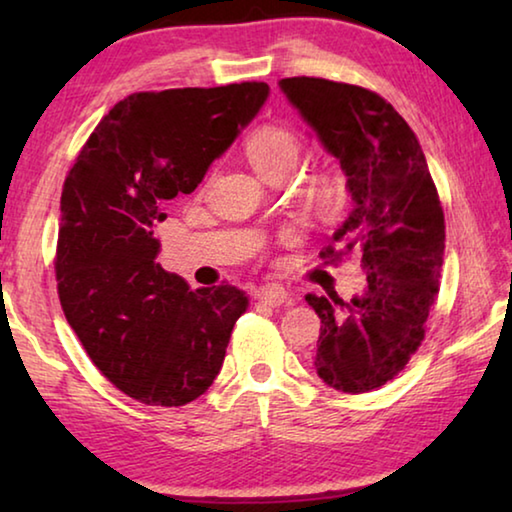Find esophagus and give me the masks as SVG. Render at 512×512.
<instances>
[{
  "label": "esophagus",
  "mask_w": 512,
  "mask_h": 512,
  "mask_svg": "<svg viewBox=\"0 0 512 512\" xmlns=\"http://www.w3.org/2000/svg\"><path fill=\"white\" fill-rule=\"evenodd\" d=\"M257 298L262 300V302H266V305H271V307H277V305H282V302H287V298H289V291L282 287V284H264L262 289L257 291Z\"/></svg>",
  "instance_id": "1"
}]
</instances>
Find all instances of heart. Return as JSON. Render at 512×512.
<instances>
[{
  "label": "heart",
  "mask_w": 512,
  "mask_h": 512,
  "mask_svg": "<svg viewBox=\"0 0 512 512\" xmlns=\"http://www.w3.org/2000/svg\"><path fill=\"white\" fill-rule=\"evenodd\" d=\"M246 158L259 176L271 180L277 173L296 169L300 160V140L287 126L264 124L246 140ZM314 194L320 205L332 203L336 196L334 178L318 176L314 180Z\"/></svg>",
  "instance_id": "heart-1"
}]
</instances>
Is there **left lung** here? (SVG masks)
<instances>
[{
  "label": "left lung",
  "mask_w": 512,
  "mask_h": 512,
  "mask_svg": "<svg viewBox=\"0 0 512 512\" xmlns=\"http://www.w3.org/2000/svg\"><path fill=\"white\" fill-rule=\"evenodd\" d=\"M280 90L348 176L352 212L320 257L361 255L368 280L350 302L305 296L320 318L314 368L336 391H375L424 339L445 255L443 207L418 137L377 92L311 76L282 79Z\"/></svg>",
  "instance_id": "left-lung-1"
}]
</instances>
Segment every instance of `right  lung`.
Segmentation results:
<instances>
[{"label":"right lung","instance_id":"obj_1","mask_svg":"<svg viewBox=\"0 0 512 512\" xmlns=\"http://www.w3.org/2000/svg\"><path fill=\"white\" fill-rule=\"evenodd\" d=\"M268 99L266 83L135 92L115 103L60 196L58 298L67 323L119 391L151 406L201 397L223 366L248 296L189 289L155 262V225L192 194Z\"/></svg>","mask_w":512,"mask_h":512}]
</instances>
